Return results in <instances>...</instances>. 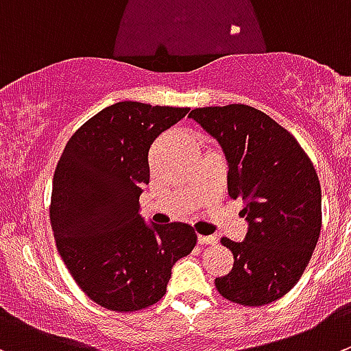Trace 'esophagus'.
<instances>
[{"mask_svg": "<svg viewBox=\"0 0 351 351\" xmlns=\"http://www.w3.org/2000/svg\"><path fill=\"white\" fill-rule=\"evenodd\" d=\"M198 243H199V245H215L217 238H215V236H203V234H199L198 236Z\"/></svg>", "mask_w": 351, "mask_h": 351, "instance_id": "1", "label": "esophagus"}]
</instances>
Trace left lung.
Listing matches in <instances>:
<instances>
[{"label":"left lung","instance_id":"obj_1","mask_svg":"<svg viewBox=\"0 0 351 351\" xmlns=\"http://www.w3.org/2000/svg\"><path fill=\"white\" fill-rule=\"evenodd\" d=\"M189 119L222 148L229 196L243 199L248 222L241 243L222 238L234 267L215 279L217 289L239 305L276 302L302 278L319 239L322 196L315 169L298 141L253 106H206Z\"/></svg>","mask_w":351,"mask_h":351}]
</instances>
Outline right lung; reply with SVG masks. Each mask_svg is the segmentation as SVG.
I'll return each mask as SVG.
<instances>
[{"label": "right lung", "mask_w": 351, "mask_h": 351, "mask_svg": "<svg viewBox=\"0 0 351 351\" xmlns=\"http://www.w3.org/2000/svg\"><path fill=\"white\" fill-rule=\"evenodd\" d=\"M188 112L138 101L106 106L69 139L56 165V248L79 288L113 312L160 302L173 263L196 246L189 223H146L139 208L149 146Z\"/></svg>", "instance_id": "obj_1"}]
</instances>
